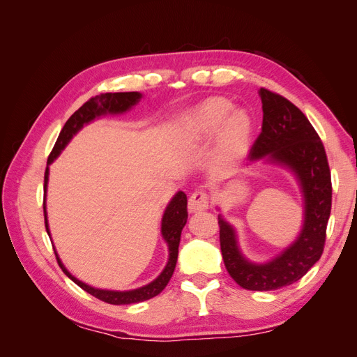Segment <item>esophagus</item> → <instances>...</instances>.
<instances>
[{
  "instance_id": "obj_1",
  "label": "esophagus",
  "mask_w": 357,
  "mask_h": 357,
  "mask_svg": "<svg viewBox=\"0 0 357 357\" xmlns=\"http://www.w3.org/2000/svg\"><path fill=\"white\" fill-rule=\"evenodd\" d=\"M210 207V197L205 190H195L189 198L188 208L190 213L204 211Z\"/></svg>"
}]
</instances>
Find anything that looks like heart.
Masks as SVG:
<instances>
[{"instance_id": "heart-1", "label": "heart", "mask_w": 357, "mask_h": 357, "mask_svg": "<svg viewBox=\"0 0 357 357\" xmlns=\"http://www.w3.org/2000/svg\"><path fill=\"white\" fill-rule=\"evenodd\" d=\"M232 105L223 100H208L188 117L189 137L193 142L211 138L219 134L215 165L228 168L245 150L252 134V121L244 112H235Z\"/></svg>"}]
</instances>
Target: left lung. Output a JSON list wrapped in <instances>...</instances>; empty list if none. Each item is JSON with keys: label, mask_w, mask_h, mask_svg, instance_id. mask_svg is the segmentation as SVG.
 Here are the masks:
<instances>
[{"label": "left lung", "mask_w": 357, "mask_h": 357, "mask_svg": "<svg viewBox=\"0 0 357 357\" xmlns=\"http://www.w3.org/2000/svg\"><path fill=\"white\" fill-rule=\"evenodd\" d=\"M262 132L252 146L248 159L289 168L304 195V225L298 238L265 264L244 257L232 226L219 215L220 250L229 275L247 290H277L294 284L314 265L326 241L332 207L331 169L325 147L305 114L284 96L261 88Z\"/></svg>", "instance_id": "8db88e82"}]
</instances>
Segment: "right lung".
I'll return each mask as SVG.
<instances>
[{
  "mask_svg": "<svg viewBox=\"0 0 357 357\" xmlns=\"http://www.w3.org/2000/svg\"><path fill=\"white\" fill-rule=\"evenodd\" d=\"M142 93L139 92H114V93H101L96 95L89 101H86L80 109L75 112L67 123L63 125L62 131L56 139L55 146H53L52 152L47 159V168L45 172V190L47 189V181H49V165L55 160L59 153L62 152L66 146L70 143V139L77 134L83 125H88L92 122L93 119L104 116V114H121L128 112L132 105H135L139 100H142ZM45 223H46V231L49 232V223H47V213H46V205L45 207ZM188 222V197L185 192H177L169 204L167 205V210L164 213V218H162V226H160V232L162 236H164L165 243L168 244V264L164 268V271L160 273V275L153 280L152 283H149L139 289L134 290H125V291H117V290H104V289H95L89 284H86L80 280L75 278L68 273V269L63 266L61 262V259L56 255L58 264L62 268V271L68 275L73 282L80 286L84 291H88L92 296L98 298L107 304H113V305H128V304H137V302H143L150 298H153L159 295L162 290L165 289L168 284L169 278L172 277V273H174V268L177 264V256H178V244H180V235L183 228Z\"/></svg>",
  "mask_w": 357,
  "mask_h": 357,
  "instance_id": "obj_1",
  "label": "right lung"
}]
</instances>
